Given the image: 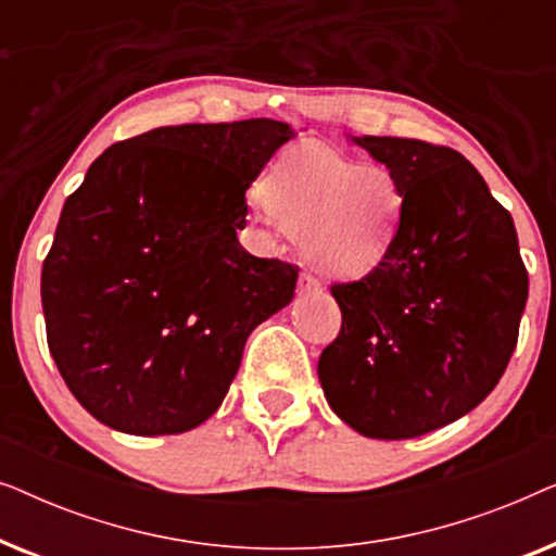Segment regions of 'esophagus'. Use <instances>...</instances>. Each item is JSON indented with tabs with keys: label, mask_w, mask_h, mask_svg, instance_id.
<instances>
[{
	"label": "esophagus",
	"mask_w": 556,
	"mask_h": 556,
	"mask_svg": "<svg viewBox=\"0 0 556 556\" xmlns=\"http://www.w3.org/2000/svg\"><path fill=\"white\" fill-rule=\"evenodd\" d=\"M299 288L301 293H311V291H321V280H318L314 273L303 270L301 278H299Z\"/></svg>",
	"instance_id": "34e87169"
}]
</instances>
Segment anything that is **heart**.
I'll return each instance as SVG.
<instances>
[{
  "instance_id": "1",
  "label": "heart",
  "mask_w": 556,
  "mask_h": 556,
  "mask_svg": "<svg viewBox=\"0 0 556 556\" xmlns=\"http://www.w3.org/2000/svg\"><path fill=\"white\" fill-rule=\"evenodd\" d=\"M265 219L301 240L331 276H364L390 253L402 194L384 166L356 164L318 141L286 149L263 177Z\"/></svg>"
}]
</instances>
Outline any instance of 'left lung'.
Listing matches in <instances>:
<instances>
[{
  "label": "left lung",
  "instance_id": "1",
  "mask_svg": "<svg viewBox=\"0 0 556 556\" xmlns=\"http://www.w3.org/2000/svg\"><path fill=\"white\" fill-rule=\"evenodd\" d=\"M402 194L390 253L333 283L341 331L318 379L333 413L364 438L407 440L489 397L511 359L529 295L514 219L455 149L354 136Z\"/></svg>",
  "mask_w": 556,
  "mask_h": 556
}]
</instances>
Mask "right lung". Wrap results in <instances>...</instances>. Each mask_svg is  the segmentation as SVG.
<instances>
[{
    "mask_svg": "<svg viewBox=\"0 0 556 556\" xmlns=\"http://www.w3.org/2000/svg\"><path fill=\"white\" fill-rule=\"evenodd\" d=\"M283 121L162 126L90 164L42 263L48 346L67 390L128 435H177L223 405L257 324L299 268L240 245L245 192Z\"/></svg>",
    "mask_w": 556,
    "mask_h": 556,
    "instance_id": "add662e5",
    "label": "right lung"
}]
</instances>
